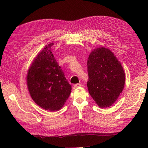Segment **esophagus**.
<instances>
[{"label": "esophagus", "instance_id": "esophagus-1", "mask_svg": "<svg viewBox=\"0 0 148 148\" xmlns=\"http://www.w3.org/2000/svg\"><path fill=\"white\" fill-rule=\"evenodd\" d=\"M80 86H81V84H80V83L75 84L74 85V86H73V89H75L78 88H79V87H80Z\"/></svg>", "mask_w": 148, "mask_h": 148}]
</instances>
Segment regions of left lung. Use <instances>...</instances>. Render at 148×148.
Masks as SVG:
<instances>
[{
  "label": "left lung",
  "mask_w": 148,
  "mask_h": 148,
  "mask_svg": "<svg viewBox=\"0 0 148 148\" xmlns=\"http://www.w3.org/2000/svg\"><path fill=\"white\" fill-rule=\"evenodd\" d=\"M90 96L100 108L110 107L122 92L125 75L121 62L108 49L101 47L93 50L88 60Z\"/></svg>",
  "instance_id": "left-lung-1"
}]
</instances>
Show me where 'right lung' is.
<instances>
[{
	"label": "right lung",
	"mask_w": 148,
	"mask_h": 148,
	"mask_svg": "<svg viewBox=\"0 0 148 148\" xmlns=\"http://www.w3.org/2000/svg\"><path fill=\"white\" fill-rule=\"evenodd\" d=\"M49 44L34 58L27 71L26 81L34 102L49 112L58 111L71 92V86L51 52Z\"/></svg>",
	"instance_id": "obj_1"
}]
</instances>
